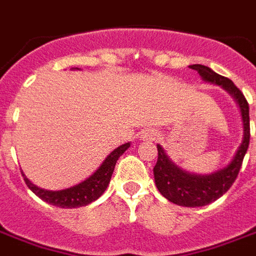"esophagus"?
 I'll return each instance as SVG.
<instances>
[{
	"label": "esophagus",
	"instance_id": "1",
	"mask_svg": "<svg viewBox=\"0 0 256 256\" xmlns=\"http://www.w3.org/2000/svg\"><path fill=\"white\" fill-rule=\"evenodd\" d=\"M142 138H144V140H156V138H158V134H156V132H144Z\"/></svg>",
	"mask_w": 256,
	"mask_h": 256
}]
</instances>
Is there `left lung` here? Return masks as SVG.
I'll return each instance as SVG.
<instances>
[{"label":"left lung","instance_id":"obj_1","mask_svg":"<svg viewBox=\"0 0 256 256\" xmlns=\"http://www.w3.org/2000/svg\"><path fill=\"white\" fill-rule=\"evenodd\" d=\"M191 69L196 70L203 81L222 86L226 92H230L240 108L243 120V140L235 152L234 158L226 168L215 171L212 174H191L182 170L171 162L162 146L156 144L158 160L154 166L156 188L164 198L175 204L184 207H200L220 198L232 186V183L238 176L239 170L242 168L243 158L246 156L250 144V110L248 102L243 96V92L234 85L231 80L219 76L207 66L191 65Z\"/></svg>","mask_w":256,"mask_h":256}]
</instances>
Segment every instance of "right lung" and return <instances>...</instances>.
Returning a JSON list of instances; mask_svg holds the SVG:
<instances>
[{"mask_svg": "<svg viewBox=\"0 0 256 256\" xmlns=\"http://www.w3.org/2000/svg\"><path fill=\"white\" fill-rule=\"evenodd\" d=\"M128 148H130V144H120V148H116L114 152L108 154V158L102 162L100 168H96V172H92L84 182L69 187V188H65V190L50 191L40 188L30 182L25 176V174H22L24 180L34 194L53 206L61 207V208H76V207L86 206L88 203L96 200L108 188L116 160Z\"/></svg>", "mask_w": 256, "mask_h": 256, "instance_id": "1", "label": "right lung"}]
</instances>
